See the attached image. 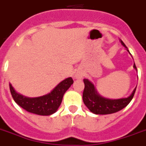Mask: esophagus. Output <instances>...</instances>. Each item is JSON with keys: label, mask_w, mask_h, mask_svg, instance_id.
<instances>
[{"label": "esophagus", "mask_w": 146, "mask_h": 146, "mask_svg": "<svg viewBox=\"0 0 146 146\" xmlns=\"http://www.w3.org/2000/svg\"><path fill=\"white\" fill-rule=\"evenodd\" d=\"M82 76H83L82 73H76V75L74 76V78H76V79H81V78H82Z\"/></svg>", "instance_id": "34e87169"}]
</instances>
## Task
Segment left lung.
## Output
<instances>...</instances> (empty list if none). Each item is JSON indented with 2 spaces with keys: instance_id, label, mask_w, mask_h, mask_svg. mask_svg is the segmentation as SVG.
<instances>
[{
  "instance_id": "8db88e82",
  "label": "left lung",
  "mask_w": 146,
  "mask_h": 146,
  "mask_svg": "<svg viewBox=\"0 0 146 146\" xmlns=\"http://www.w3.org/2000/svg\"><path fill=\"white\" fill-rule=\"evenodd\" d=\"M120 42L126 48L127 51L129 53L127 47L124 44L123 42L121 40ZM134 68L137 70L135 64H134ZM84 89L83 92V101L90 111L92 113L96 115H108L112 114L115 112L123 110L126 107L131 101L134 97V95L136 91L137 87L134 88L131 93L129 97L119 98V99H109L106 98L102 97L97 92L96 89L95 88L94 84L91 82L84 78Z\"/></svg>"
}]
</instances>
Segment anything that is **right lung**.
Returning <instances> with one entry per match:
<instances>
[{"instance_id":"1","label":"right lung","mask_w":146,"mask_h":146,"mask_svg":"<svg viewBox=\"0 0 146 146\" xmlns=\"http://www.w3.org/2000/svg\"><path fill=\"white\" fill-rule=\"evenodd\" d=\"M73 84L71 77L65 78L50 92L45 96L29 98L17 93L9 84V89L13 99L20 106L29 112L39 115H50L55 113L60 106L65 92Z\"/></svg>"}]
</instances>
